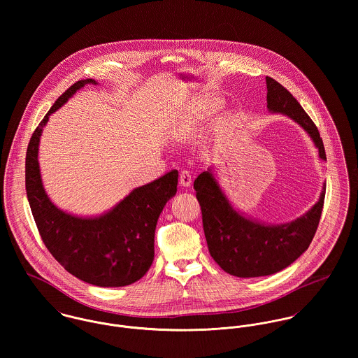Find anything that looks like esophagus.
<instances>
[{
	"label": "esophagus",
	"instance_id": "1",
	"mask_svg": "<svg viewBox=\"0 0 358 358\" xmlns=\"http://www.w3.org/2000/svg\"><path fill=\"white\" fill-rule=\"evenodd\" d=\"M191 184H192L191 174L188 171H181V174H180V185L188 188V187H191Z\"/></svg>",
	"mask_w": 358,
	"mask_h": 358
}]
</instances>
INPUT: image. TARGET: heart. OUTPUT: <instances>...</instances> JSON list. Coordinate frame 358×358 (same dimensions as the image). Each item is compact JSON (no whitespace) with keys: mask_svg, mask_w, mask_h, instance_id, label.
Returning a JSON list of instances; mask_svg holds the SVG:
<instances>
[{"mask_svg":"<svg viewBox=\"0 0 358 358\" xmlns=\"http://www.w3.org/2000/svg\"><path fill=\"white\" fill-rule=\"evenodd\" d=\"M214 111V108L203 101V100H199L196 103L188 106L182 114L180 115V118L177 120V130L180 133H184V134H189L199 123L201 120H204L206 117H208L211 113Z\"/></svg>","mask_w":358,"mask_h":358,"instance_id":"1","label":"heart"}]
</instances>
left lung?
I'll list each match as a JSON object with an SVG mask.
<instances>
[{"label": "left lung", "mask_w": 358, "mask_h": 358, "mask_svg": "<svg viewBox=\"0 0 358 358\" xmlns=\"http://www.w3.org/2000/svg\"><path fill=\"white\" fill-rule=\"evenodd\" d=\"M266 87L269 113L296 122L315 143L320 159L327 160L317 127L296 99L271 77H266ZM194 188L210 255L227 273L244 278L275 275L308 250L317 231L325 196L324 184L317 203L303 215L285 224H266L234 207L213 167L199 174Z\"/></svg>", "instance_id": "left-lung-1"}]
</instances>
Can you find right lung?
<instances>
[{"mask_svg": "<svg viewBox=\"0 0 358 358\" xmlns=\"http://www.w3.org/2000/svg\"><path fill=\"white\" fill-rule=\"evenodd\" d=\"M85 85H97V80H78L69 87L33 133L26 154V192L43 244L67 272L97 287H123L140 280L152 265L157 222L177 192L178 171L171 170L134 188L111 210L96 217L59 208L41 178V134L49 117Z\"/></svg>", "mask_w": 358, "mask_h": 358, "instance_id": "obj_1", "label": "right lung"}]
</instances>
